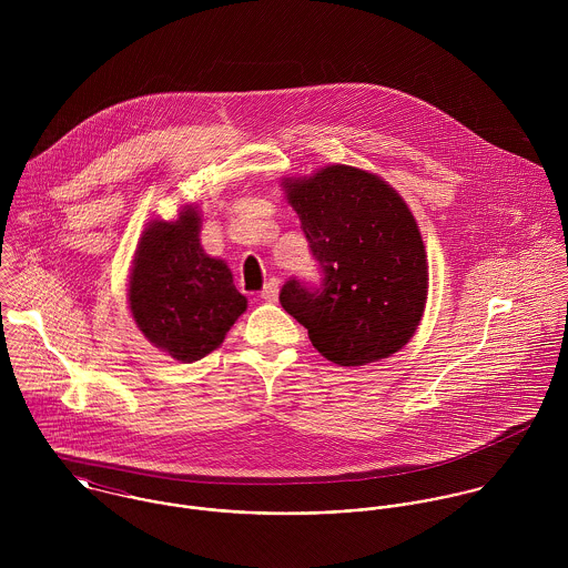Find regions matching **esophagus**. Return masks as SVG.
I'll return each mask as SVG.
<instances>
[{"label":"esophagus","mask_w":568,"mask_h":568,"mask_svg":"<svg viewBox=\"0 0 568 568\" xmlns=\"http://www.w3.org/2000/svg\"><path fill=\"white\" fill-rule=\"evenodd\" d=\"M260 297H262L264 302H277V297H280V280H277V277H271V280L264 284Z\"/></svg>","instance_id":"esophagus-1"}]
</instances>
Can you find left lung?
Here are the masks:
<instances>
[{"mask_svg": "<svg viewBox=\"0 0 568 568\" xmlns=\"http://www.w3.org/2000/svg\"><path fill=\"white\" fill-rule=\"evenodd\" d=\"M284 190L324 277L320 286L291 277L282 308L341 367L403 349L428 288L426 251L403 196L381 176L341 163L284 179Z\"/></svg>", "mask_w": 568, "mask_h": 568, "instance_id": "left-lung-1", "label": "left lung"}]
</instances>
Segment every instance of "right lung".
<instances>
[{"instance_id": "add662e5", "label": "right lung", "mask_w": 568, "mask_h": 568, "mask_svg": "<svg viewBox=\"0 0 568 568\" xmlns=\"http://www.w3.org/2000/svg\"><path fill=\"white\" fill-rule=\"evenodd\" d=\"M201 216L185 207L176 221H153L138 244L129 306L144 336L181 363L214 352L246 311L223 260L199 243Z\"/></svg>"}]
</instances>
